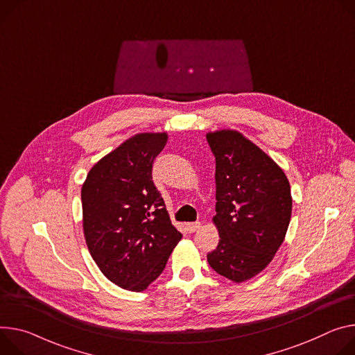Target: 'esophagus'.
<instances>
[{"label":"esophagus","mask_w":355,"mask_h":355,"mask_svg":"<svg viewBox=\"0 0 355 355\" xmlns=\"http://www.w3.org/2000/svg\"><path fill=\"white\" fill-rule=\"evenodd\" d=\"M200 228H201V222H188V223H187V231H188L189 234L197 232Z\"/></svg>","instance_id":"esophagus-1"}]
</instances>
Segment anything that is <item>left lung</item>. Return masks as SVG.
<instances>
[{
	"instance_id": "left-lung-1",
	"label": "left lung",
	"mask_w": 355,
	"mask_h": 355,
	"mask_svg": "<svg viewBox=\"0 0 355 355\" xmlns=\"http://www.w3.org/2000/svg\"><path fill=\"white\" fill-rule=\"evenodd\" d=\"M215 155L218 246L209 266L232 282L261 273L286 236L292 194L283 170L256 144L235 130L207 135Z\"/></svg>"
}]
</instances>
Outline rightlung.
I'll list each match as a JSON object with an SVG mask.
<instances>
[{
    "mask_svg": "<svg viewBox=\"0 0 355 355\" xmlns=\"http://www.w3.org/2000/svg\"><path fill=\"white\" fill-rule=\"evenodd\" d=\"M167 133H141L96 163L82 187L83 232L96 265L114 284L143 292L164 270L181 241L153 163Z\"/></svg>",
    "mask_w": 355,
    "mask_h": 355,
    "instance_id": "add662e5",
    "label": "right lung"
}]
</instances>
